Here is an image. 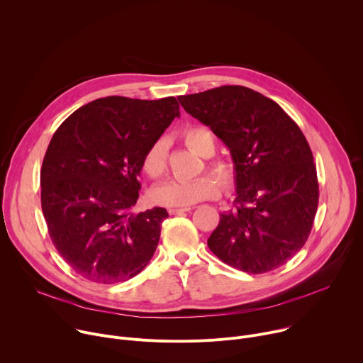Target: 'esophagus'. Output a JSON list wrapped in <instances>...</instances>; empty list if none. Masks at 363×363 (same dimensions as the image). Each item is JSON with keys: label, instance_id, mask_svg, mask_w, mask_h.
Instances as JSON below:
<instances>
[{"label": "esophagus", "instance_id": "esophagus-1", "mask_svg": "<svg viewBox=\"0 0 363 363\" xmlns=\"http://www.w3.org/2000/svg\"><path fill=\"white\" fill-rule=\"evenodd\" d=\"M191 208H171L169 210V214L171 216H179V214H184V213H188Z\"/></svg>", "mask_w": 363, "mask_h": 363}]
</instances>
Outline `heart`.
Here are the masks:
<instances>
[{
  "instance_id": "heart-1",
  "label": "heart",
  "mask_w": 363,
  "mask_h": 363,
  "mask_svg": "<svg viewBox=\"0 0 363 363\" xmlns=\"http://www.w3.org/2000/svg\"><path fill=\"white\" fill-rule=\"evenodd\" d=\"M184 140L189 149L199 157L208 158L214 153L216 142L213 135L201 126L189 128L184 132ZM143 172L152 178L158 179L168 171V147L165 140H157L146 150L143 162ZM211 171L217 175L224 188H231L235 182V169L228 162L211 164ZM220 194V184L211 175H201L188 181H169L152 192L155 202L167 206H188L203 199L216 198Z\"/></svg>"
}]
</instances>
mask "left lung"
I'll list each match as a JSON object with an SVG mask.
<instances>
[{
	"instance_id": "obj_1",
	"label": "left lung",
	"mask_w": 363,
	"mask_h": 363,
	"mask_svg": "<svg viewBox=\"0 0 363 363\" xmlns=\"http://www.w3.org/2000/svg\"><path fill=\"white\" fill-rule=\"evenodd\" d=\"M178 100L225 143L237 175L235 210L220 213L206 241L210 250L251 274L286 264L304 245L319 202L316 167L303 132L274 100L244 86Z\"/></svg>"
}]
</instances>
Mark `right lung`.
I'll return each mask as SVG.
<instances>
[{
	"label": "right lung",
	"instance_id": "obj_1",
	"mask_svg": "<svg viewBox=\"0 0 363 363\" xmlns=\"http://www.w3.org/2000/svg\"><path fill=\"white\" fill-rule=\"evenodd\" d=\"M179 116L175 97L96 99L51 138L41 167L48 234L82 277L113 284L139 274L160 242L165 208L135 214L146 150Z\"/></svg>",
	"mask_w": 363,
	"mask_h": 363
}]
</instances>
